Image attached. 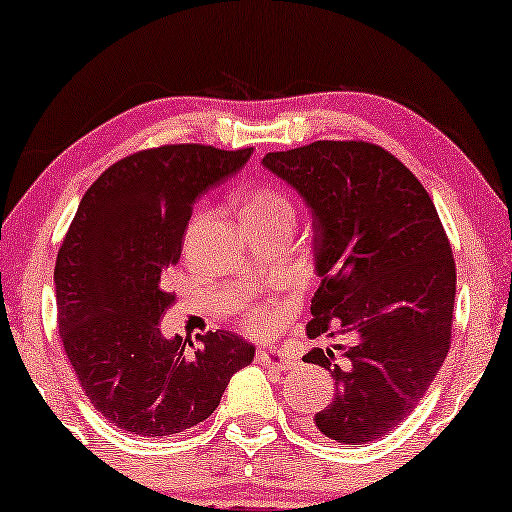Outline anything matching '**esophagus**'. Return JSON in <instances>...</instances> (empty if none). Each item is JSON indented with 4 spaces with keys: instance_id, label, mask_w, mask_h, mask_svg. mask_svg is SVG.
<instances>
[{
    "instance_id": "34e87169",
    "label": "esophagus",
    "mask_w": 512,
    "mask_h": 512,
    "mask_svg": "<svg viewBox=\"0 0 512 512\" xmlns=\"http://www.w3.org/2000/svg\"><path fill=\"white\" fill-rule=\"evenodd\" d=\"M256 361L263 363V366L277 368V370H291L298 366L296 354L286 347H261L256 352Z\"/></svg>"
}]
</instances>
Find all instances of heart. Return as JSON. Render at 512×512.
<instances>
[{"instance_id": "1", "label": "heart", "mask_w": 512, "mask_h": 512, "mask_svg": "<svg viewBox=\"0 0 512 512\" xmlns=\"http://www.w3.org/2000/svg\"><path fill=\"white\" fill-rule=\"evenodd\" d=\"M240 216L242 221L258 219V216H291V205L282 193L272 188H251L242 198ZM247 324L254 331H263L272 324V310H251Z\"/></svg>"}]
</instances>
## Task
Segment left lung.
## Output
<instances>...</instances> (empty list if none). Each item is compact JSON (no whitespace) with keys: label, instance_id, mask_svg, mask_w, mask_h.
Returning a JSON list of instances; mask_svg holds the SVG:
<instances>
[{"label":"left lung","instance_id":"8db88e82","mask_svg":"<svg viewBox=\"0 0 512 512\" xmlns=\"http://www.w3.org/2000/svg\"><path fill=\"white\" fill-rule=\"evenodd\" d=\"M312 214L314 270L307 335L347 333L335 354L314 347L335 398L314 424L331 440L363 445L415 410L450 349L457 270L436 207L401 160L368 142H314L268 153ZM336 331L333 332L332 328Z\"/></svg>","mask_w":512,"mask_h":512}]
</instances>
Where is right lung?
<instances>
[{
  "label": "right lung",
  "instance_id": "right-lung-1",
  "mask_svg": "<svg viewBox=\"0 0 512 512\" xmlns=\"http://www.w3.org/2000/svg\"><path fill=\"white\" fill-rule=\"evenodd\" d=\"M251 149L174 144L118 160L83 195L55 261L67 359L102 417L137 436H172L221 403L256 347L230 331L165 338L163 272L179 263L193 205L242 170Z\"/></svg>",
  "mask_w": 512,
  "mask_h": 512
}]
</instances>
